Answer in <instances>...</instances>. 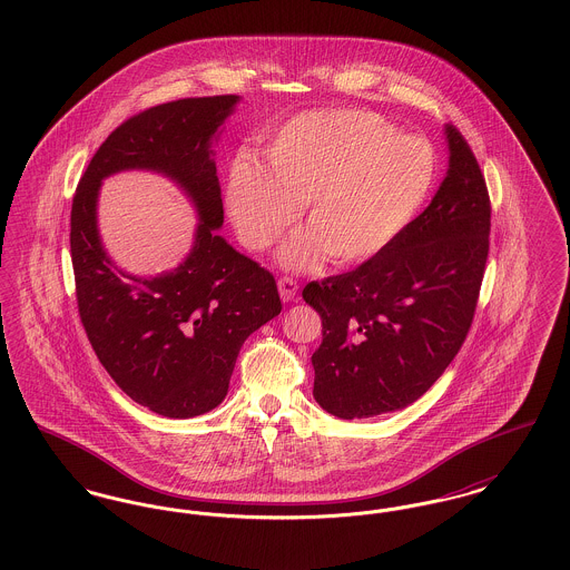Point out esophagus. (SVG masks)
I'll return each mask as SVG.
<instances>
[{
  "label": "esophagus",
  "mask_w": 570,
  "mask_h": 570,
  "mask_svg": "<svg viewBox=\"0 0 570 570\" xmlns=\"http://www.w3.org/2000/svg\"><path fill=\"white\" fill-rule=\"evenodd\" d=\"M277 288H279V297H282V301H293L298 291L297 279H293V277H279V279H277Z\"/></svg>",
  "instance_id": "obj_1"
}]
</instances>
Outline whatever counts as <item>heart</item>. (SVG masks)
<instances>
[{
  "mask_svg": "<svg viewBox=\"0 0 570 570\" xmlns=\"http://www.w3.org/2000/svg\"><path fill=\"white\" fill-rule=\"evenodd\" d=\"M434 156L425 140L400 135L367 110H309L288 119L267 142L261 164H233L226 207L239 239L267 249L297 217L279 249L291 269L323 256L354 265L391 244L428 198Z\"/></svg>",
  "mask_w": 570,
  "mask_h": 570,
  "instance_id": "b5f03b06",
  "label": "heart"
}]
</instances>
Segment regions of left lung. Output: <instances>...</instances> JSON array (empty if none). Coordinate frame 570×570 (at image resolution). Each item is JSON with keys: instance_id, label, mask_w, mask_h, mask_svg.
Returning a JSON list of instances; mask_svg holds the SVG:
<instances>
[{"instance_id": "obj_1", "label": "left lung", "mask_w": 570, "mask_h": 570, "mask_svg": "<svg viewBox=\"0 0 570 570\" xmlns=\"http://www.w3.org/2000/svg\"><path fill=\"white\" fill-rule=\"evenodd\" d=\"M444 132L449 170L430 207L353 272L303 288L323 318L314 397L333 416L410 406L444 374L472 325L491 203L470 145L455 126Z\"/></svg>"}]
</instances>
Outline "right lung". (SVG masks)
<instances>
[{"instance_id": "obj_1", "label": "right lung", "mask_w": 570, "mask_h": 570, "mask_svg": "<svg viewBox=\"0 0 570 570\" xmlns=\"http://www.w3.org/2000/svg\"><path fill=\"white\" fill-rule=\"evenodd\" d=\"M237 102L184 98L126 119L94 154L72 198L70 254L89 344L128 397L168 419L222 404L245 340L282 312L272 273L217 235L224 209L212 142ZM130 167L170 176L202 217L189 258L156 278L117 271L97 235L99 184Z\"/></svg>"}]
</instances>
